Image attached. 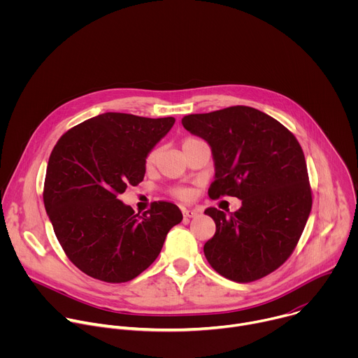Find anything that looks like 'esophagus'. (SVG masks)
Here are the masks:
<instances>
[{"mask_svg":"<svg viewBox=\"0 0 358 358\" xmlns=\"http://www.w3.org/2000/svg\"><path fill=\"white\" fill-rule=\"evenodd\" d=\"M182 214L184 217H188V218H194L199 214V210H194V208H182Z\"/></svg>","mask_w":358,"mask_h":358,"instance_id":"1","label":"esophagus"}]
</instances>
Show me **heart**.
I'll list each match as a JSON object with an SVG mask.
<instances>
[{
	"instance_id": "b5f03b06",
	"label": "heart",
	"mask_w": 358,
	"mask_h": 358,
	"mask_svg": "<svg viewBox=\"0 0 358 358\" xmlns=\"http://www.w3.org/2000/svg\"><path fill=\"white\" fill-rule=\"evenodd\" d=\"M195 140H196V138H194V137H187V138L182 141V148L187 147L188 144L194 143ZM157 157H159V148H152V150H150V151L147 152V156H145V159H144V166H145L147 170H152V169H155V166H156V163H157ZM174 194H176L177 196L182 198V199L191 196V191L187 189V188H178V189L174 191Z\"/></svg>"
}]
</instances>
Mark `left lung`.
<instances>
[{
	"label": "left lung",
	"instance_id": "obj_1",
	"mask_svg": "<svg viewBox=\"0 0 358 358\" xmlns=\"http://www.w3.org/2000/svg\"><path fill=\"white\" fill-rule=\"evenodd\" d=\"M213 150L215 180L208 195L242 199L231 214L207 208L217 225L203 245L210 265L246 283L282 266L294 250L312 210L303 150L278 120L249 106H231L181 120Z\"/></svg>",
	"mask_w": 358,
	"mask_h": 358
}]
</instances>
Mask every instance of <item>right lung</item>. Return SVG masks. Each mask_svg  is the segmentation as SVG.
Segmentation results:
<instances>
[{
    "mask_svg": "<svg viewBox=\"0 0 358 358\" xmlns=\"http://www.w3.org/2000/svg\"><path fill=\"white\" fill-rule=\"evenodd\" d=\"M174 117L103 113L68 130L49 156L43 203L69 261L90 278L123 283L159 257L182 214L156 201L141 217L119 195L143 181L147 152Z\"/></svg>",
    "mask_w": 358,
    "mask_h": 358,
    "instance_id": "right-lung-1",
    "label": "right lung"
}]
</instances>
